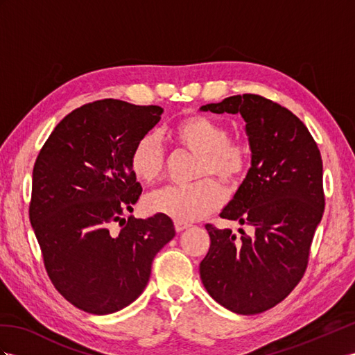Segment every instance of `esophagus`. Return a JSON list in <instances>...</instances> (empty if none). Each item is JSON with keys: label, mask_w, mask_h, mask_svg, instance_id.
I'll return each mask as SVG.
<instances>
[{"label": "esophagus", "mask_w": 355, "mask_h": 355, "mask_svg": "<svg viewBox=\"0 0 355 355\" xmlns=\"http://www.w3.org/2000/svg\"><path fill=\"white\" fill-rule=\"evenodd\" d=\"M174 225H175V231H177V232H183V231H186V230L190 228V225H189V223H184V222H175Z\"/></svg>", "instance_id": "esophagus-1"}]
</instances>
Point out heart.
Wrapping results in <instances>:
<instances>
[{
    "label": "heart",
    "instance_id": "b5f03b06",
    "mask_svg": "<svg viewBox=\"0 0 355 355\" xmlns=\"http://www.w3.org/2000/svg\"><path fill=\"white\" fill-rule=\"evenodd\" d=\"M175 141L184 150L199 154L196 177L216 175L225 183L239 181L248 168L249 148L240 139L230 138V129L208 115H190L172 129ZM130 171L142 184H151L162 177L166 154L160 136H141L130 154ZM223 202V192L213 178H202L190 186H168L154 190L144 199L145 210L175 222H193L217 210Z\"/></svg>",
    "mask_w": 355,
    "mask_h": 355
}]
</instances>
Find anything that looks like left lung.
Instances as JSON below:
<instances>
[{"mask_svg": "<svg viewBox=\"0 0 355 355\" xmlns=\"http://www.w3.org/2000/svg\"><path fill=\"white\" fill-rule=\"evenodd\" d=\"M201 111L240 112L246 121L252 166L220 217L253 234L205 225L211 244L199 275L231 312L261 313L288 297L307 268L325 205L321 153L298 116L262 96H231Z\"/></svg>", "mask_w": 355, "mask_h": 355, "instance_id": "obj_1", "label": "left lung"}]
</instances>
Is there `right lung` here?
I'll list each match as a JSON object with an SVG mask.
<instances>
[{"label":"right lung","instance_id":"1","mask_svg":"<svg viewBox=\"0 0 355 355\" xmlns=\"http://www.w3.org/2000/svg\"><path fill=\"white\" fill-rule=\"evenodd\" d=\"M162 112L114 98L84 105L57 124L34 163L30 222L44 268L80 311L107 315L133 303L154 257L175 237L166 216L123 219L142 192L132 150ZM116 221L125 222L120 232Z\"/></svg>","mask_w":355,"mask_h":355}]
</instances>
